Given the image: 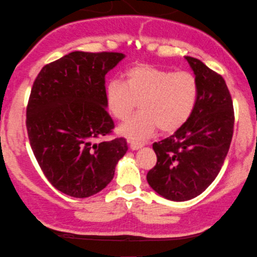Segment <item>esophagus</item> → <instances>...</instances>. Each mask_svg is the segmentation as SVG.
Masks as SVG:
<instances>
[{
  "label": "esophagus",
  "instance_id": "34e87169",
  "mask_svg": "<svg viewBox=\"0 0 257 257\" xmlns=\"http://www.w3.org/2000/svg\"><path fill=\"white\" fill-rule=\"evenodd\" d=\"M127 143L130 144V148H131L132 151H137V149L142 148V147L144 146L143 143H141V142H136V141H131V140H128V141H127Z\"/></svg>",
  "mask_w": 257,
  "mask_h": 257
}]
</instances>
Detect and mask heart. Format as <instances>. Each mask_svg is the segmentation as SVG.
<instances>
[{"label": "heart", "mask_w": 257, "mask_h": 257, "mask_svg": "<svg viewBox=\"0 0 257 257\" xmlns=\"http://www.w3.org/2000/svg\"><path fill=\"white\" fill-rule=\"evenodd\" d=\"M106 109L121 125L125 136L143 140L158 127L164 134L180 130L192 116L199 98L197 77L189 71H174L149 64H136L123 73V82L111 80L104 92Z\"/></svg>", "instance_id": "obj_1"}]
</instances>
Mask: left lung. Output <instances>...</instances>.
I'll use <instances>...</instances> for the list:
<instances>
[{
  "label": "left lung",
  "instance_id": "8db88e82",
  "mask_svg": "<svg viewBox=\"0 0 257 257\" xmlns=\"http://www.w3.org/2000/svg\"><path fill=\"white\" fill-rule=\"evenodd\" d=\"M186 59L199 83L197 105L182 127L153 144L158 160L147 174L149 186L174 201L198 197L214 182L234 128L232 97L223 77L197 58Z\"/></svg>",
  "mask_w": 257,
  "mask_h": 257
}]
</instances>
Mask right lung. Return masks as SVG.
Instances as JSON below:
<instances>
[{
    "instance_id": "right-lung-1",
    "label": "right lung",
    "mask_w": 257,
    "mask_h": 257,
    "mask_svg": "<svg viewBox=\"0 0 257 257\" xmlns=\"http://www.w3.org/2000/svg\"><path fill=\"white\" fill-rule=\"evenodd\" d=\"M123 54L71 52L46 64L34 81L27 106L31 149L43 175L59 192L87 198L113 180L117 161L127 152L113 134L105 109V75Z\"/></svg>"
}]
</instances>
